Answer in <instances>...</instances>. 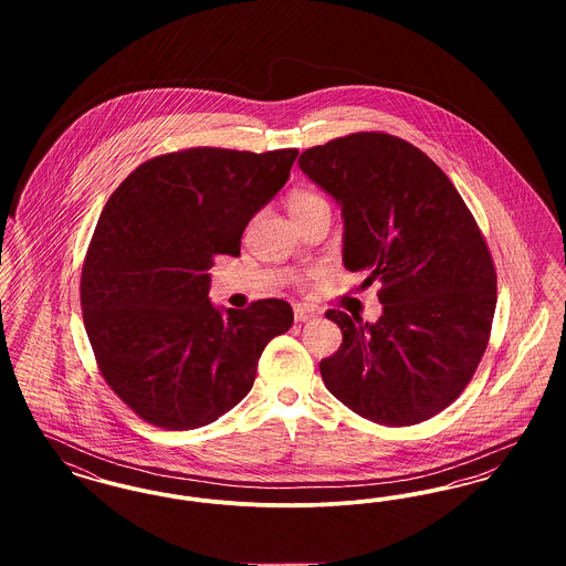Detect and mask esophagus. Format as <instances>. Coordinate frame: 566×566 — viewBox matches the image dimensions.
Returning <instances> with one entry per match:
<instances>
[{"mask_svg":"<svg viewBox=\"0 0 566 566\" xmlns=\"http://www.w3.org/2000/svg\"><path fill=\"white\" fill-rule=\"evenodd\" d=\"M318 316V312L310 305H295V323H312Z\"/></svg>","mask_w":566,"mask_h":566,"instance_id":"obj_1","label":"esophagus"}]
</instances>
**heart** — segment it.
<instances>
[{
  "label": "heart",
  "instance_id": "b5f03b06",
  "mask_svg": "<svg viewBox=\"0 0 566 566\" xmlns=\"http://www.w3.org/2000/svg\"><path fill=\"white\" fill-rule=\"evenodd\" d=\"M321 208L328 210V201L316 190L296 189L289 195V210L295 218L307 214V212H314V210H321ZM295 282H303V277L295 275Z\"/></svg>",
  "mask_w": 566,
  "mask_h": 566
}]
</instances>
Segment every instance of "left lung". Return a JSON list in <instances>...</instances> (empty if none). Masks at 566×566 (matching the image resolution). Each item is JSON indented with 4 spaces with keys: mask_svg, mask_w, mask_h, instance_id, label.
Returning <instances> with one entry per match:
<instances>
[{
    "mask_svg": "<svg viewBox=\"0 0 566 566\" xmlns=\"http://www.w3.org/2000/svg\"><path fill=\"white\" fill-rule=\"evenodd\" d=\"M298 167L342 203L346 270L377 282L384 305L376 324L326 312L344 342L321 360L324 386L365 420L420 424L457 401L490 342L496 270L482 229L441 167L397 135L335 137Z\"/></svg>",
    "mask_w": 566,
    "mask_h": 566,
    "instance_id": "1",
    "label": "left lung"
}]
</instances>
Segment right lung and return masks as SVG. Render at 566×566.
I'll list each match as a JSON object with an SVG mask.
<instances>
[{
	"mask_svg": "<svg viewBox=\"0 0 566 566\" xmlns=\"http://www.w3.org/2000/svg\"><path fill=\"white\" fill-rule=\"evenodd\" d=\"M296 155L197 146L142 163L109 195L82 263V318L109 390L142 420L167 431L214 422L293 326L284 298L218 312L208 270L240 254Z\"/></svg>",
	"mask_w": 566,
	"mask_h": 566,
	"instance_id": "right-lung-1",
	"label": "right lung"
}]
</instances>
